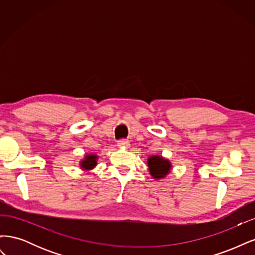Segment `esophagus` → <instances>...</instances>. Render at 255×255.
Instances as JSON below:
<instances>
[{
  "label": "esophagus",
  "instance_id": "obj_1",
  "mask_svg": "<svg viewBox=\"0 0 255 255\" xmlns=\"http://www.w3.org/2000/svg\"><path fill=\"white\" fill-rule=\"evenodd\" d=\"M118 145L120 146V148H128V146L129 145V143H128V139H120L118 141Z\"/></svg>",
  "mask_w": 255,
  "mask_h": 255
}]
</instances>
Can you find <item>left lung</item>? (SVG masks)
<instances>
[{"label":"left lung","mask_w":255,"mask_h":255,"mask_svg":"<svg viewBox=\"0 0 255 255\" xmlns=\"http://www.w3.org/2000/svg\"><path fill=\"white\" fill-rule=\"evenodd\" d=\"M148 166L152 176L155 177V179L165 177L171 167L168 160H165L160 156H151L148 159Z\"/></svg>","instance_id":"obj_1"}]
</instances>
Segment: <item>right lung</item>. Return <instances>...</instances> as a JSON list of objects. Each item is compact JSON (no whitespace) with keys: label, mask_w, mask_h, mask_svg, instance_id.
<instances>
[{"label":"right lung","mask_w":255,"mask_h":255,"mask_svg":"<svg viewBox=\"0 0 255 255\" xmlns=\"http://www.w3.org/2000/svg\"><path fill=\"white\" fill-rule=\"evenodd\" d=\"M97 165V156L94 155V154H90V155H87L85 157L84 160H82L81 166L82 168L86 169V170H89V169H92Z\"/></svg>","instance_id":"right-lung-1"}]
</instances>
